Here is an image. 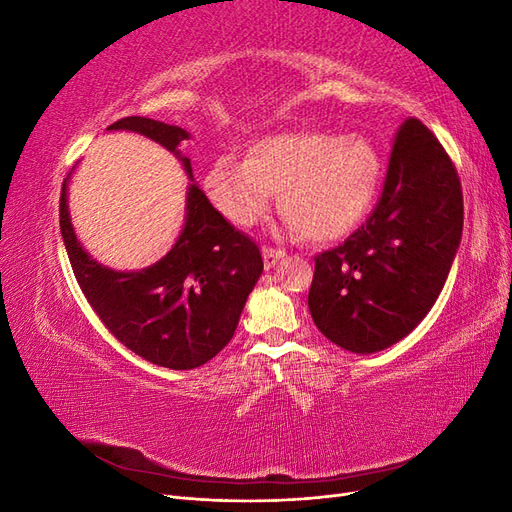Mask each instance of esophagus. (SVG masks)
Returning <instances> with one entry per match:
<instances>
[{
    "label": "esophagus",
    "mask_w": 512,
    "mask_h": 512,
    "mask_svg": "<svg viewBox=\"0 0 512 512\" xmlns=\"http://www.w3.org/2000/svg\"><path fill=\"white\" fill-rule=\"evenodd\" d=\"M284 250H277V247H269V245H265L262 247V258H265V267L267 269H271V267H275L277 262H280L282 258H284Z\"/></svg>",
    "instance_id": "1"
}]
</instances>
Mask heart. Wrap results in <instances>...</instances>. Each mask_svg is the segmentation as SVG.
Wrapping results in <instances>:
<instances>
[{
	"instance_id": "1",
	"label": "heart",
	"mask_w": 512,
	"mask_h": 512,
	"mask_svg": "<svg viewBox=\"0 0 512 512\" xmlns=\"http://www.w3.org/2000/svg\"><path fill=\"white\" fill-rule=\"evenodd\" d=\"M213 205L237 226H254L280 192L288 224L307 241H337L361 226L376 203L380 158L361 134L277 132L245 160L222 156L205 175Z\"/></svg>"
}]
</instances>
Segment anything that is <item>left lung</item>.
I'll use <instances>...</instances> for the list:
<instances>
[{
    "instance_id": "obj_1",
    "label": "left lung",
    "mask_w": 512,
    "mask_h": 512,
    "mask_svg": "<svg viewBox=\"0 0 512 512\" xmlns=\"http://www.w3.org/2000/svg\"><path fill=\"white\" fill-rule=\"evenodd\" d=\"M463 230L455 164L421 121L397 130L367 222L318 254L307 305L339 348L371 354L404 339L436 303Z\"/></svg>"
}]
</instances>
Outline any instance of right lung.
<instances>
[{"label":"right lung","instance_id":"add662e5","mask_svg":"<svg viewBox=\"0 0 512 512\" xmlns=\"http://www.w3.org/2000/svg\"><path fill=\"white\" fill-rule=\"evenodd\" d=\"M108 130L136 132L160 143L192 179V164L179 151L190 132L147 117H123ZM68 179L59 198L61 237L76 282L104 327L153 365L194 369L211 361L235 335L247 294L262 273L258 245L228 224L192 179L185 224L173 250L141 271L108 269L74 235Z\"/></svg>","mask_w":512,"mask_h":512}]
</instances>
